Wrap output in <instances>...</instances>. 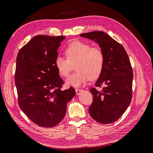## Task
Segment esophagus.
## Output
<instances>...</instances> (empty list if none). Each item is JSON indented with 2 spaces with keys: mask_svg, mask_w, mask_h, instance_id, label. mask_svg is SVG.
Here are the masks:
<instances>
[{
  "mask_svg": "<svg viewBox=\"0 0 153 153\" xmlns=\"http://www.w3.org/2000/svg\"><path fill=\"white\" fill-rule=\"evenodd\" d=\"M75 91H76V94L77 95H79L81 92L83 91L82 89H75Z\"/></svg>",
  "mask_w": 153,
  "mask_h": 153,
  "instance_id": "esophagus-1",
  "label": "esophagus"
}]
</instances>
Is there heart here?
<instances>
[{
  "label": "heart",
  "mask_w": 153,
  "mask_h": 153,
  "mask_svg": "<svg viewBox=\"0 0 153 153\" xmlns=\"http://www.w3.org/2000/svg\"><path fill=\"white\" fill-rule=\"evenodd\" d=\"M64 53L67 59L58 56L55 61L60 75L67 76L72 65L77 63L75 69L77 71L67 78V85L80 87L89 78L94 80L100 76L104 67L105 56L99 47H91L89 43L76 40L67 46Z\"/></svg>",
  "instance_id": "1"
}]
</instances>
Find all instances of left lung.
<instances>
[{
  "label": "left lung",
  "mask_w": 153,
  "mask_h": 153,
  "mask_svg": "<svg viewBox=\"0 0 153 153\" xmlns=\"http://www.w3.org/2000/svg\"><path fill=\"white\" fill-rule=\"evenodd\" d=\"M93 40L103 51L105 63L96 87L103 85L101 91L91 88L93 101L89 114L96 121L110 124L121 117L132 98L133 71L128 55L123 46L102 31L80 35Z\"/></svg>",
  "instance_id": "1"
}]
</instances>
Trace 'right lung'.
I'll use <instances>...</instances> for the list:
<instances>
[{"instance_id": "right-lung-1", "label": "right lung", "mask_w": 153, "mask_h": 153, "mask_svg": "<svg viewBox=\"0 0 153 153\" xmlns=\"http://www.w3.org/2000/svg\"><path fill=\"white\" fill-rule=\"evenodd\" d=\"M66 38L36 36L19 51L15 85L18 104L30 120L52 128L66 115L67 103L75 96L73 87L62 91L64 82L55 65L57 50Z\"/></svg>"}]
</instances>
